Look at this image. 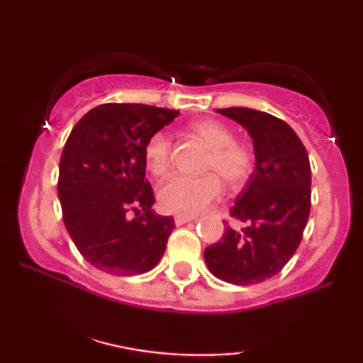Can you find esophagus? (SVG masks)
I'll list each match as a JSON object with an SVG mask.
<instances>
[{
  "mask_svg": "<svg viewBox=\"0 0 363 363\" xmlns=\"http://www.w3.org/2000/svg\"><path fill=\"white\" fill-rule=\"evenodd\" d=\"M193 220H196V218L191 216V215H177L175 216V225L182 226V225H185V223H190Z\"/></svg>",
  "mask_w": 363,
  "mask_h": 363,
  "instance_id": "esophagus-1",
  "label": "esophagus"
}]
</instances>
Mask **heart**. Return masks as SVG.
Wrapping results in <instances>:
<instances>
[{"label": "heart", "instance_id": "obj_1", "mask_svg": "<svg viewBox=\"0 0 363 363\" xmlns=\"http://www.w3.org/2000/svg\"><path fill=\"white\" fill-rule=\"evenodd\" d=\"M191 130L210 147L201 177L173 175L158 188V201L168 213L196 215L221 195L223 180L230 188H240L255 170V152L245 142L235 140L231 127L220 121H198ZM143 158L148 172L163 177L170 170L172 145L165 133L157 132L148 138L143 148Z\"/></svg>", "mask_w": 363, "mask_h": 363}]
</instances>
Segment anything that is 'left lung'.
<instances>
[{
    "label": "left lung",
    "mask_w": 363,
    "mask_h": 363,
    "mask_svg": "<svg viewBox=\"0 0 363 363\" xmlns=\"http://www.w3.org/2000/svg\"><path fill=\"white\" fill-rule=\"evenodd\" d=\"M216 112L250 133L256 168L230 210L245 226H226L221 240L205 250V261L221 281L257 284L276 276L301 245L311 213L309 157L292 127L271 113L246 107Z\"/></svg>",
    "instance_id": "8db88e82"
}]
</instances>
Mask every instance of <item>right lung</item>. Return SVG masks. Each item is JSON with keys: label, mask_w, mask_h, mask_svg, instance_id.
<instances>
[{"label": "right lung", "mask_w": 363, "mask_h": 363, "mask_svg": "<svg viewBox=\"0 0 363 363\" xmlns=\"http://www.w3.org/2000/svg\"><path fill=\"white\" fill-rule=\"evenodd\" d=\"M177 116L172 108L112 102L74 125L59 163L57 195L69 236L97 269L143 274L162 259L175 225L152 210L143 148Z\"/></svg>", "instance_id": "right-lung-1"}]
</instances>
